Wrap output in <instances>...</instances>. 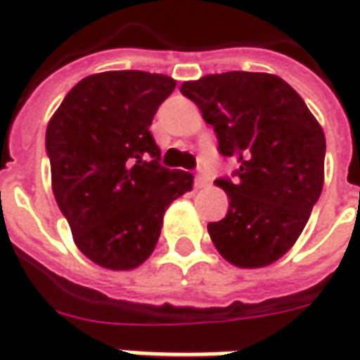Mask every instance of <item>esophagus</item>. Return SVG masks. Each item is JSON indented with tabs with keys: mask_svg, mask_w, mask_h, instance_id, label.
Wrapping results in <instances>:
<instances>
[{
	"mask_svg": "<svg viewBox=\"0 0 360 360\" xmlns=\"http://www.w3.org/2000/svg\"><path fill=\"white\" fill-rule=\"evenodd\" d=\"M209 184V174L205 167H200L198 168V174H195V186L198 188H205Z\"/></svg>",
	"mask_w": 360,
	"mask_h": 360,
	"instance_id": "1",
	"label": "esophagus"
}]
</instances>
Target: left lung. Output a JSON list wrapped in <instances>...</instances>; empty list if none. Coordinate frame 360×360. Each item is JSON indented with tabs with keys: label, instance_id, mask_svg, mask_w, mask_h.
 <instances>
[{
	"label": "left lung",
	"instance_id": "1",
	"mask_svg": "<svg viewBox=\"0 0 360 360\" xmlns=\"http://www.w3.org/2000/svg\"><path fill=\"white\" fill-rule=\"evenodd\" d=\"M180 93L213 126L219 153L236 160L219 178L225 219L207 231L219 254L238 267H264L287 252L322 193L326 137L300 94L277 75L229 71L186 81Z\"/></svg>",
	"mask_w": 360,
	"mask_h": 360
}]
</instances>
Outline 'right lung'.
<instances>
[{
    "mask_svg": "<svg viewBox=\"0 0 360 360\" xmlns=\"http://www.w3.org/2000/svg\"><path fill=\"white\" fill-rule=\"evenodd\" d=\"M176 81L147 71H106L79 81L46 129L58 207L77 248L106 269L141 266L167 207L193 176L160 165L149 126Z\"/></svg>",
    "mask_w": 360,
    "mask_h": 360,
    "instance_id": "right-lung-1",
    "label": "right lung"
}]
</instances>
